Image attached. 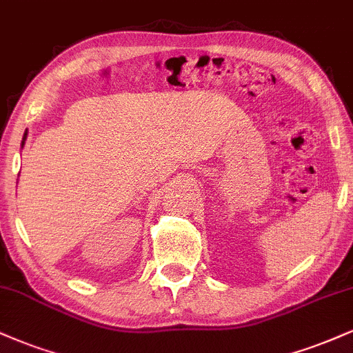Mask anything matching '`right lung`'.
<instances>
[{
  "label": "right lung",
  "mask_w": 353,
  "mask_h": 353,
  "mask_svg": "<svg viewBox=\"0 0 353 353\" xmlns=\"http://www.w3.org/2000/svg\"><path fill=\"white\" fill-rule=\"evenodd\" d=\"M24 139H26V133H24V138H23V144H24Z\"/></svg>",
  "instance_id": "add662e5"
}]
</instances>
